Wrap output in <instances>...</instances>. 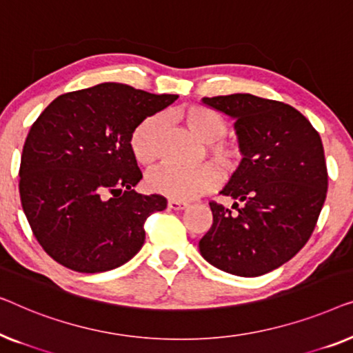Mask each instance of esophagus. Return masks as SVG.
I'll return each instance as SVG.
<instances>
[{"mask_svg": "<svg viewBox=\"0 0 353 353\" xmlns=\"http://www.w3.org/2000/svg\"><path fill=\"white\" fill-rule=\"evenodd\" d=\"M187 206H188L187 201H179V200L168 201V208H170V210H174V211H182V210H185Z\"/></svg>", "mask_w": 353, "mask_h": 353, "instance_id": "obj_1", "label": "esophagus"}]
</instances>
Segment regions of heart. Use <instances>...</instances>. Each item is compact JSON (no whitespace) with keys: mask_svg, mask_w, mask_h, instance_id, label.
<instances>
[{"mask_svg":"<svg viewBox=\"0 0 353 353\" xmlns=\"http://www.w3.org/2000/svg\"><path fill=\"white\" fill-rule=\"evenodd\" d=\"M174 115L208 143V153L222 170L232 171L240 163V150L232 142L225 141L227 121L219 113L208 107L190 105L179 108ZM165 129V117L155 113L139 123L129 139L132 155L141 165H152L160 157L161 134ZM219 181V174L211 165L196 168L163 166L147 176V187L153 193H160L171 200H193L203 193L212 190Z\"/></svg>","mask_w":353,"mask_h":353,"instance_id":"b5f03b06","label":"heart"}]
</instances>
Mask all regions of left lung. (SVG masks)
Masks as SVG:
<instances>
[{"instance_id":"1","label":"left lung","mask_w":353,"mask_h":353,"mask_svg":"<svg viewBox=\"0 0 353 353\" xmlns=\"http://www.w3.org/2000/svg\"><path fill=\"white\" fill-rule=\"evenodd\" d=\"M203 105L235 121L241 161L211 201L212 225L198 243L211 265L259 276L299 252L314 232L327 190L323 143L310 121L288 103L252 94L203 97Z\"/></svg>"}]
</instances>
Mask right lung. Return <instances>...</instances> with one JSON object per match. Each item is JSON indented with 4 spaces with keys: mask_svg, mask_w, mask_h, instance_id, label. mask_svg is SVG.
Wrapping results in <instances>:
<instances>
[{
    "mask_svg": "<svg viewBox=\"0 0 353 353\" xmlns=\"http://www.w3.org/2000/svg\"><path fill=\"white\" fill-rule=\"evenodd\" d=\"M176 94L101 83L59 96L30 129L21 158V201L43 250L81 274L126 264L145 241L143 222L166 210L134 190L142 172L129 139Z\"/></svg>",
    "mask_w": 353,
    "mask_h": 353,
    "instance_id": "right-lung-1",
    "label": "right lung"
}]
</instances>
